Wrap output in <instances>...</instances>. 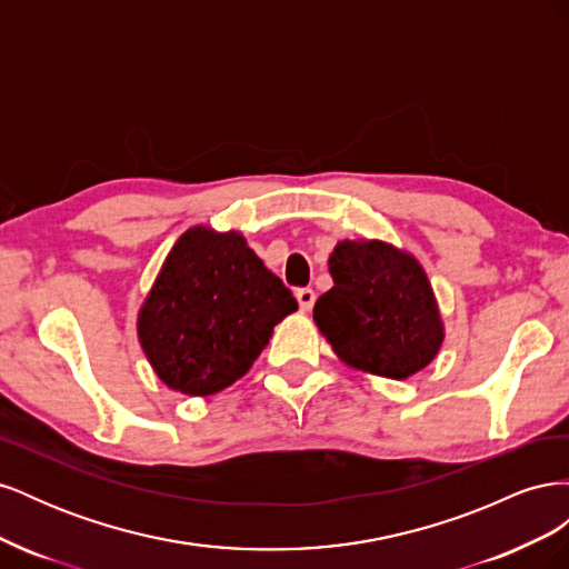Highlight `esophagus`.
<instances>
[{
	"instance_id": "1",
	"label": "esophagus",
	"mask_w": 569,
	"mask_h": 569,
	"mask_svg": "<svg viewBox=\"0 0 569 569\" xmlns=\"http://www.w3.org/2000/svg\"><path fill=\"white\" fill-rule=\"evenodd\" d=\"M297 301L301 306V311H311L313 303H316V291L311 287H301L297 291Z\"/></svg>"
}]
</instances>
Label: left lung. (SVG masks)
<instances>
[{
	"label": "left lung",
	"mask_w": 569,
	"mask_h": 569,
	"mask_svg": "<svg viewBox=\"0 0 569 569\" xmlns=\"http://www.w3.org/2000/svg\"><path fill=\"white\" fill-rule=\"evenodd\" d=\"M330 274L335 287L316 301L313 320L343 363L391 380L432 363L443 325L416 258L377 239H343Z\"/></svg>",
	"instance_id": "left-lung-1"
}]
</instances>
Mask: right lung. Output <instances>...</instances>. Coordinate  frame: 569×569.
<instances>
[{
	"label": "right lung",
	"mask_w": 569,
	"mask_h": 569,
	"mask_svg": "<svg viewBox=\"0 0 569 569\" xmlns=\"http://www.w3.org/2000/svg\"><path fill=\"white\" fill-rule=\"evenodd\" d=\"M297 299L239 232L187 230L168 253L137 320V335L161 380L209 396L239 380L272 327Z\"/></svg>",
	"instance_id": "1"
}]
</instances>
